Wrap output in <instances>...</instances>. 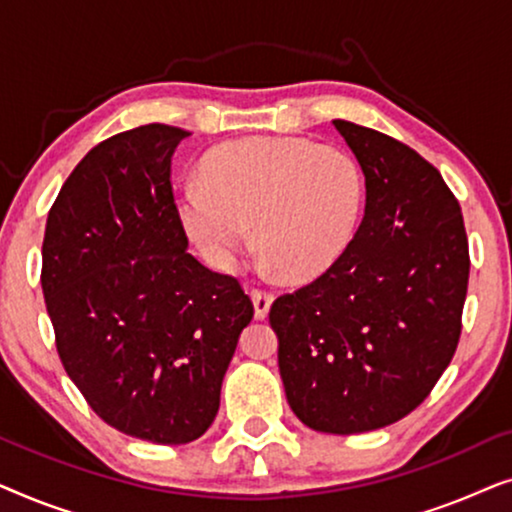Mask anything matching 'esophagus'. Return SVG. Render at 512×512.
I'll return each instance as SVG.
<instances>
[{"mask_svg":"<svg viewBox=\"0 0 512 512\" xmlns=\"http://www.w3.org/2000/svg\"><path fill=\"white\" fill-rule=\"evenodd\" d=\"M251 300H254V312H256V319H265L270 312V305L275 296H272L270 291H263V289H251Z\"/></svg>","mask_w":512,"mask_h":512,"instance_id":"esophagus-1","label":"esophagus"}]
</instances>
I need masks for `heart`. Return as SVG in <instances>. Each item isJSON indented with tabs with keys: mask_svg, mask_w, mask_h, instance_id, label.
I'll use <instances>...</instances> for the list:
<instances>
[{
	"mask_svg": "<svg viewBox=\"0 0 512 512\" xmlns=\"http://www.w3.org/2000/svg\"><path fill=\"white\" fill-rule=\"evenodd\" d=\"M366 179L352 153L305 137H244L202 158L200 184L177 200L186 235L219 268L249 249L286 282H307L345 254L359 226Z\"/></svg>",
	"mask_w": 512,
	"mask_h": 512,
	"instance_id": "1",
	"label": "heart"
}]
</instances>
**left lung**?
<instances>
[{"mask_svg":"<svg viewBox=\"0 0 512 512\" xmlns=\"http://www.w3.org/2000/svg\"><path fill=\"white\" fill-rule=\"evenodd\" d=\"M366 177L345 254L270 307L279 375L300 422L363 433L410 415L450 366L468 291V237L429 160L384 132L333 121Z\"/></svg>","mask_w":512,"mask_h":512,"instance_id":"1","label":"left lung"}]
</instances>
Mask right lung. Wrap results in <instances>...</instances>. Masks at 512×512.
Here are the masks:
<instances>
[{"instance_id":"right-lung-1","label":"right lung","mask_w":512,"mask_h":512,"mask_svg":"<svg viewBox=\"0 0 512 512\" xmlns=\"http://www.w3.org/2000/svg\"><path fill=\"white\" fill-rule=\"evenodd\" d=\"M191 132L151 123L93 146L46 221L41 289L67 375L114 429L160 445L200 438L251 298L188 254L172 153Z\"/></svg>"}]
</instances>
